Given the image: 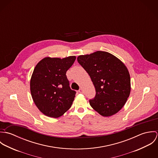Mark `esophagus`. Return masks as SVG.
I'll use <instances>...</instances> for the list:
<instances>
[{
  "label": "esophagus",
  "instance_id": "obj_1",
  "mask_svg": "<svg viewBox=\"0 0 158 158\" xmlns=\"http://www.w3.org/2000/svg\"><path fill=\"white\" fill-rule=\"evenodd\" d=\"M78 92H80V93H83V90L82 89H80V90H78Z\"/></svg>",
  "mask_w": 158,
  "mask_h": 158
}]
</instances>
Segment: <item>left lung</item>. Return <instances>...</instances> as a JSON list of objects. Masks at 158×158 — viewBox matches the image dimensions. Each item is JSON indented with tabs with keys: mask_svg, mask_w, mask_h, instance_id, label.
Here are the masks:
<instances>
[{
	"mask_svg": "<svg viewBox=\"0 0 158 158\" xmlns=\"http://www.w3.org/2000/svg\"><path fill=\"white\" fill-rule=\"evenodd\" d=\"M77 61L90 76L95 88V96L89 100L91 107L103 117L118 113L131 91L130 75L124 63L103 51L80 55Z\"/></svg>",
	"mask_w": 158,
	"mask_h": 158,
	"instance_id": "left-lung-1",
	"label": "left lung"
}]
</instances>
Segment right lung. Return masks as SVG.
Listing matches in <instances>:
<instances>
[{"instance_id": "right-lung-1", "label": "right lung", "mask_w": 158, "mask_h": 158, "mask_svg": "<svg viewBox=\"0 0 158 158\" xmlns=\"http://www.w3.org/2000/svg\"><path fill=\"white\" fill-rule=\"evenodd\" d=\"M75 60V56L62 59L45 57L34 69L31 95L38 110L45 115L58 118L71 107L76 92L70 88L66 72Z\"/></svg>"}]
</instances>
